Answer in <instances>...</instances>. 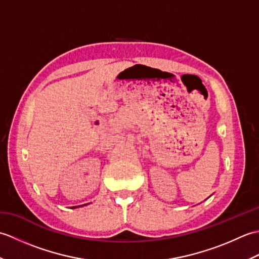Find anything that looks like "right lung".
<instances>
[{"mask_svg": "<svg viewBox=\"0 0 259 259\" xmlns=\"http://www.w3.org/2000/svg\"><path fill=\"white\" fill-rule=\"evenodd\" d=\"M76 207H79V206H75V207H72V208H76Z\"/></svg>", "mask_w": 259, "mask_h": 259, "instance_id": "obj_1", "label": "right lung"}]
</instances>
